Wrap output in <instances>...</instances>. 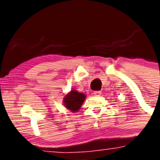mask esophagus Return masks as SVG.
<instances>
[{"mask_svg":"<svg viewBox=\"0 0 160 160\" xmlns=\"http://www.w3.org/2000/svg\"><path fill=\"white\" fill-rule=\"evenodd\" d=\"M93 94H94V96H100L102 94V92L101 91H94Z\"/></svg>","mask_w":160,"mask_h":160,"instance_id":"34e87169","label":"esophagus"}]
</instances>
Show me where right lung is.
Masks as SVG:
<instances>
[{"label": "right lung", "mask_w": 160, "mask_h": 160, "mask_svg": "<svg viewBox=\"0 0 160 160\" xmlns=\"http://www.w3.org/2000/svg\"><path fill=\"white\" fill-rule=\"evenodd\" d=\"M87 96L83 93L78 92L76 90H71L63 98V104L65 107L72 112L76 113L80 110Z\"/></svg>", "instance_id": "1"}]
</instances>
